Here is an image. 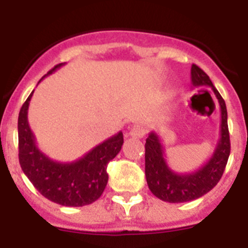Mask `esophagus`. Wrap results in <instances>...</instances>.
Instances as JSON below:
<instances>
[{
	"instance_id": "34e87169",
	"label": "esophagus",
	"mask_w": 248,
	"mask_h": 248,
	"mask_svg": "<svg viewBox=\"0 0 248 248\" xmlns=\"http://www.w3.org/2000/svg\"><path fill=\"white\" fill-rule=\"evenodd\" d=\"M145 128L143 125H139V124H135V125H131L130 129H129V135L133 138H143L145 135Z\"/></svg>"
}]
</instances>
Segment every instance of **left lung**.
<instances>
[{
    "mask_svg": "<svg viewBox=\"0 0 248 248\" xmlns=\"http://www.w3.org/2000/svg\"><path fill=\"white\" fill-rule=\"evenodd\" d=\"M192 87H210L220 105V139L214 154L201 168L187 174H177L168 165L159 135L151 131L145 143V176L149 189L166 202H186L201 198L217 185L230 156V134L225 100L211 79L196 64L191 65Z\"/></svg>",
    "mask_w": 248,
    "mask_h": 248,
    "instance_id": "left-lung-1",
    "label": "left lung"
}]
</instances>
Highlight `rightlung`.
<instances>
[{
    "mask_svg": "<svg viewBox=\"0 0 248 248\" xmlns=\"http://www.w3.org/2000/svg\"><path fill=\"white\" fill-rule=\"evenodd\" d=\"M62 65H56L45 77ZM33 92L18 115V159L22 170L45 198L59 205L79 207L97 201L108 183V163L117 156L124 143L123 133L119 131L71 163L50 159L39 150L28 124V107Z\"/></svg>",
    "mask_w": 248,
    "mask_h": 248,
    "instance_id": "add662e5",
    "label": "right lung"
}]
</instances>
